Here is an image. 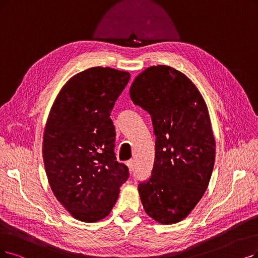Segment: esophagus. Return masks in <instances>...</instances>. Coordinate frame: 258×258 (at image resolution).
<instances>
[{
	"label": "esophagus",
	"instance_id": "1",
	"mask_svg": "<svg viewBox=\"0 0 258 258\" xmlns=\"http://www.w3.org/2000/svg\"><path fill=\"white\" fill-rule=\"evenodd\" d=\"M127 166H128V168H129V170L130 171H133V169H135V160H129L128 162H127Z\"/></svg>",
	"mask_w": 258,
	"mask_h": 258
}]
</instances>
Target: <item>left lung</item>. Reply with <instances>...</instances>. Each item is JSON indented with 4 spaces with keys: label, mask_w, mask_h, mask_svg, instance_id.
I'll list each match as a JSON object with an SVG mask.
<instances>
[{
    "label": "left lung",
    "mask_w": 258,
    "mask_h": 258,
    "mask_svg": "<svg viewBox=\"0 0 258 258\" xmlns=\"http://www.w3.org/2000/svg\"><path fill=\"white\" fill-rule=\"evenodd\" d=\"M129 93L151 115L156 136L151 176L139 184L144 210L159 223H177L200 201L214 168L207 104L188 77L167 66L142 72Z\"/></svg>",
    "instance_id": "8db88e82"
}]
</instances>
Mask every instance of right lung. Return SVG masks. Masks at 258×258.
<instances>
[{
  "instance_id": "add662e5",
  "label": "right lung",
  "mask_w": 258,
  "mask_h": 258,
  "mask_svg": "<svg viewBox=\"0 0 258 258\" xmlns=\"http://www.w3.org/2000/svg\"><path fill=\"white\" fill-rule=\"evenodd\" d=\"M129 79L128 72L88 69L67 82L50 109L42 144L46 176L57 200L80 221L108 216L129 178L116 161L110 118Z\"/></svg>"
}]
</instances>
